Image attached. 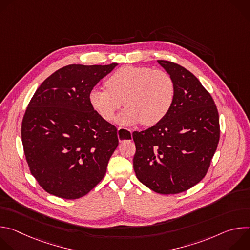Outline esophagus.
<instances>
[{"label": "esophagus", "instance_id": "34e87169", "mask_svg": "<svg viewBox=\"0 0 250 250\" xmlns=\"http://www.w3.org/2000/svg\"><path fill=\"white\" fill-rule=\"evenodd\" d=\"M122 129H123L122 127H119V128H118V136H119L120 141H123V140H122V138H120V132H121V130H122ZM129 131H130V133H132V131H131V130H129Z\"/></svg>", "mask_w": 250, "mask_h": 250}]
</instances>
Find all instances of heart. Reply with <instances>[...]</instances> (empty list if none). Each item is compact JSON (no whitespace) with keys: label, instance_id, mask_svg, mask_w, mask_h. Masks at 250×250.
I'll return each instance as SVG.
<instances>
[{"label":"heart","instance_id":"heart-1","mask_svg":"<svg viewBox=\"0 0 250 250\" xmlns=\"http://www.w3.org/2000/svg\"><path fill=\"white\" fill-rule=\"evenodd\" d=\"M104 89H93L89 102L104 121L113 122L124 104L125 111L119 123L132 125L138 123L151 126L160 123L169 113L174 102L173 78L160 69L123 66L106 79Z\"/></svg>","mask_w":250,"mask_h":250}]
</instances>
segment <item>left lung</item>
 Wrapping results in <instances>:
<instances>
[{"instance_id":"left-lung-1","label":"left lung","mask_w":250,"mask_h":250,"mask_svg":"<svg viewBox=\"0 0 250 250\" xmlns=\"http://www.w3.org/2000/svg\"><path fill=\"white\" fill-rule=\"evenodd\" d=\"M173 78L175 97L167 116L155 125L134 131L133 169L152 191L178 194L206 176L220 140V122L211 96L189 70L157 60Z\"/></svg>"}]
</instances>
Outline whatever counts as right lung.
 I'll use <instances>...</instances> for the list:
<instances>
[{
	"instance_id": "right-lung-1",
	"label": "right lung",
	"mask_w": 250,
	"mask_h": 250,
	"mask_svg": "<svg viewBox=\"0 0 250 250\" xmlns=\"http://www.w3.org/2000/svg\"><path fill=\"white\" fill-rule=\"evenodd\" d=\"M117 65L64 66L32 96L21 140L30 173L47 193L78 199L104 178L119 138L116 126L92 108L89 95Z\"/></svg>"
}]
</instances>
